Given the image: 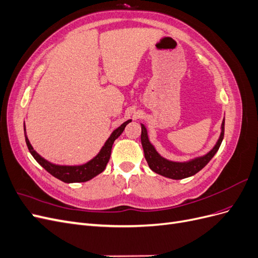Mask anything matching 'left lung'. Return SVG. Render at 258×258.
<instances>
[{
	"mask_svg": "<svg viewBox=\"0 0 258 258\" xmlns=\"http://www.w3.org/2000/svg\"><path fill=\"white\" fill-rule=\"evenodd\" d=\"M142 132H141V142L144 151L145 159L148 163V166L154 171V172L158 173L162 176H166L169 178L173 179H182L185 177H188L191 175H195L199 171L205 168L208 162L213 158V156L216 154V152L220 148L222 141L224 139V131H225V118L222 122V132L220 139H218L217 143L215 146L211 150L207 155L202 156V157H198L196 159H192L187 162H174L167 160L156 152L155 147L151 144L150 140L147 137V131L144 127V124H141Z\"/></svg>",
	"mask_w": 258,
	"mask_h": 258,
	"instance_id": "8db88e82",
	"label": "left lung"
}]
</instances>
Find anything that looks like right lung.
<instances>
[{
    "label": "right lung",
    "mask_w": 258,
    "mask_h": 258,
    "mask_svg": "<svg viewBox=\"0 0 258 258\" xmlns=\"http://www.w3.org/2000/svg\"><path fill=\"white\" fill-rule=\"evenodd\" d=\"M130 121L131 120L124 121L120 127L114 130L113 134L111 135L110 138L107 139L104 146L101 148V151L99 152V154L96 156V157L91 159L90 161H88L87 163H85V165H81V166H59L44 159L33 150L32 145L30 144L29 139L27 138V135H26L25 126H23V129H25L26 143L31 155L33 156L34 159L40 163V165L47 171V172H49L52 176L59 178L60 181L64 183H80V182H87L92 177L100 174L102 171H104L107 162L111 157L112 146L114 141L122 134L124 127H126Z\"/></svg>",
    "instance_id": "add662e5"
}]
</instances>
